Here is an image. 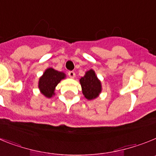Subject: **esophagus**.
Instances as JSON below:
<instances>
[{
  "mask_svg": "<svg viewBox=\"0 0 156 156\" xmlns=\"http://www.w3.org/2000/svg\"><path fill=\"white\" fill-rule=\"evenodd\" d=\"M68 75H69V77H71V78H74V77H75V73H74L73 71H69L68 72Z\"/></svg>",
  "mask_w": 156,
  "mask_h": 156,
  "instance_id": "1",
  "label": "esophagus"
}]
</instances>
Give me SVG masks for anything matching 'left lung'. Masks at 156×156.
<instances>
[{"label":"left lung","mask_w":156,"mask_h":156,"mask_svg":"<svg viewBox=\"0 0 156 156\" xmlns=\"http://www.w3.org/2000/svg\"><path fill=\"white\" fill-rule=\"evenodd\" d=\"M82 92L87 100H93L98 97L101 92V83L98 79L95 72L93 69L86 72L84 76L80 80Z\"/></svg>","instance_id":"left-lung-1"}]
</instances>
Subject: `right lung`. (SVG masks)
Wrapping results in <instances>:
<instances>
[{"label": "right lung", "instance_id": "add662e5", "mask_svg": "<svg viewBox=\"0 0 156 156\" xmlns=\"http://www.w3.org/2000/svg\"><path fill=\"white\" fill-rule=\"evenodd\" d=\"M66 78V74L52 68H48L45 70L42 76L39 79L38 87L41 94L45 97L50 98L55 95V87L62 80Z\"/></svg>", "mask_w": 156, "mask_h": 156}]
</instances>
